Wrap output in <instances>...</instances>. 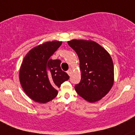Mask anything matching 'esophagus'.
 <instances>
[{
    "mask_svg": "<svg viewBox=\"0 0 135 135\" xmlns=\"http://www.w3.org/2000/svg\"><path fill=\"white\" fill-rule=\"evenodd\" d=\"M72 72H73V70H72L71 69H69V70H67V72H66V73H67V74H69V76H70V75H71V74H72Z\"/></svg>",
    "mask_w": 135,
    "mask_h": 135,
    "instance_id": "obj_1",
    "label": "esophagus"
}]
</instances>
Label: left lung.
Wrapping results in <instances>:
<instances>
[{
  "instance_id": "left-lung-1",
  "label": "left lung",
  "mask_w": 135,
  "mask_h": 135,
  "mask_svg": "<svg viewBox=\"0 0 135 135\" xmlns=\"http://www.w3.org/2000/svg\"><path fill=\"white\" fill-rule=\"evenodd\" d=\"M68 44L80 60L81 80L74 87L76 91L89 103L99 101L114 84V64L109 53L92 40L74 39Z\"/></svg>"
}]
</instances>
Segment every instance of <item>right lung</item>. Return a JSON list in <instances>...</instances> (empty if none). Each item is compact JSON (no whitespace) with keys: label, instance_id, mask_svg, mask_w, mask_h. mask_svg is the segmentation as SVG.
<instances>
[{"label":"right lung","instance_id":"1","mask_svg":"<svg viewBox=\"0 0 135 135\" xmlns=\"http://www.w3.org/2000/svg\"><path fill=\"white\" fill-rule=\"evenodd\" d=\"M62 42H46L31 49L24 57L20 69V81L26 95L39 103H46L57 95V88L69 79L61 69L59 59L50 57Z\"/></svg>","mask_w":135,"mask_h":135}]
</instances>
